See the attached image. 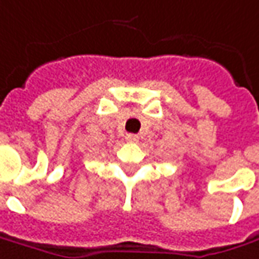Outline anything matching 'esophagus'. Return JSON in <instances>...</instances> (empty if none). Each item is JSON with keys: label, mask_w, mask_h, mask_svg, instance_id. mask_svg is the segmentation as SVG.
Listing matches in <instances>:
<instances>
[{"label": "esophagus", "mask_w": 259, "mask_h": 259, "mask_svg": "<svg viewBox=\"0 0 259 259\" xmlns=\"http://www.w3.org/2000/svg\"><path fill=\"white\" fill-rule=\"evenodd\" d=\"M126 140L130 142V143H136L137 140H139V136H137V135H127V136H126Z\"/></svg>", "instance_id": "esophagus-1"}]
</instances>
